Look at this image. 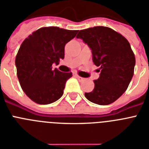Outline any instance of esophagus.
I'll return each instance as SVG.
<instances>
[{
  "label": "esophagus",
  "instance_id": "esophagus-1",
  "mask_svg": "<svg viewBox=\"0 0 149 149\" xmlns=\"http://www.w3.org/2000/svg\"><path fill=\"white\" fill-rule=\"evenodd\" d=\"M76 77H77V79H78L79 81H83V80H84V79H85L83 78V77H79V75H76Z\"/></svg>",
  "mask_w": 149,
  "mask_h": 149
}]
</instances>
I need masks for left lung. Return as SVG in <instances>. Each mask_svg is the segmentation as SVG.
Instances as JSON below:
<instances>
[{
	"instance_id": "obj_1",
	"label": "left lung",
	"mask_w": 149,
	"mask_h": 149,
	"mask_svg": "<svg viewBox=\"0 0 149 149\" xmlns=\"http://www.w3.org/2000/svg\"><path fill=\"white\" fill-rule=\"evenodd\" d=\"M77 38L89 46L94 64L100 67L93 90L85 93L86 98L102 106L114 102L125 93L134 74L135 57L129 41L114 30L102 26L81 30Z\"/></svg>"
}]
</instances>
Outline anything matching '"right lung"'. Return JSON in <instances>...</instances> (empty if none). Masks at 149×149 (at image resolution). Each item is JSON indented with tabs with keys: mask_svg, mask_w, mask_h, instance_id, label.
Masks as SVG:
<instances>
[{
	"mask_svg": "<svg viewBox=\"0 0 149 149\" xmlns=\"http://www.w3.org/2000/svg\"><path fill=\"white\" fill-rule=\"evenodd\" d=\"M77 32L57 26L42 27L20 45L15 59L17 75L20 86L32 101L47 105L63 95L72 72L53 70L52 65L63 59L66 43L73 39Z\"/></svg>",
	"mask_w": 149,
	"mask_h": 149,
	"instance_id": "right-lung-1",
	"label": "right lung"
}]
</instances>
